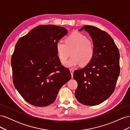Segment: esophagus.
Here are the masks:
<instances>
[{
  "label": "esophagus",
  "mask_w": 130,
  "mask_h": 130,
  "mask_svg": "<svg viewBox=\"0 0 130 130\" xmlns=\"http://www.w3.org/2000/svg\"><path fill=\"white\" fill-rule=\"evenodd\" d=\"M70 73H71V75H72V76L73 77V73H74V70L73 69H70Z\"/></svg>",
  "instance_id": "34e87169"
}]
</instances>
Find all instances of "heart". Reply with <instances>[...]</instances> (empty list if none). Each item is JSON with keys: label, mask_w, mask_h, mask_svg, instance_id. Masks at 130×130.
<instances>
[{"label": "heart", "mask_w": 130, "mask_h": 130, "mask_svg": "<svg viewBox=\"0 0 130 130\" xmlns=\"http://www.w3.org/2000/svg\"><path fill=\"white\" fill-rule=\"evenodd\" d=\"M56 49L58 58L64 61L69 56V60L63 62L67 67L73 68L81 64L86 66L91 62L94 56V47L87 36L80 32H73L65 38V42L58 41Z\"/></svg>", "instance_id": "heart-1"}]
</instances>
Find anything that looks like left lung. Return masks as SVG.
I'll use <instances>...</instances> for the list:
<instances>
[{
  "instance_id": "left-lung-1",
  "label": "left lung",
  "mask_w": 130,
  "mask_h": 130,
  "mask_svg": "<svg viewBox=\"0 0 130 130\" xmlns=\"http://www.w3.org/2000/svg\"><path fill=\"white\" fill-rule=\"evenodd\" d=\"M94 47L92 61L81 69L75 70L73 77L77 82L75 95L85 105L103 103L113 93L120 73L119 52L110 35L95 26L84 25Z\"/></svg>"
}]
</instances>
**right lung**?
Listing matches in <instances>:
<instances>
[{
  "label": "right lung",
  "mask_w": 130,
  "mask_h": 130,
  "mask_svg": "<svg viewBox=\"0 0 130 130\" xmlns=\"http://www.w3.org/2000/svg\"><path fill=\"white\" fill-rule=\"evenodd\" d=\"M67 34L64 27L41 25L21 37L11 57L15 88L24 99L44 107L55 100L59 90L71 78L62 65L56 44Z\"/></svg>",
  "instance_id": "right-lung-1"
}]
</instances>
